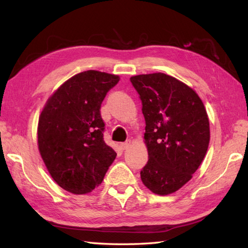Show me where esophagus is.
Listing matches in <instances>:
<instances>
[{"label":"esophagus","mask_w":248,"mask_h":248,"mask_svg":"<svg viewBox=\"0 0 248 248\" xmlns=\"http://www.w3.org/2000/svg\"><path fill=\"white\" fill-rule=\"evenodd\" d=\"M130 144H131V140H125L124 143H121V144H120V147H121V148H123L124 150H125V149H128V148H129Z\"/></svg>","instance_id":"obj_1"}]
</instances>
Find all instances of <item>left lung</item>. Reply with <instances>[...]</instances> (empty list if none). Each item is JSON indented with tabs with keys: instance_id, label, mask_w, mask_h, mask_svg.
<instances>
[{
	"instance_id": "1",
	"label": "left lung",
	"mask_w": 248,
	"mask_h": 248,
	"mask_svg": "<svg viewBox=\"0 0 248 248\" xmlns=\"http://www.w3.org/2000/svg\"><path fill=\"white\" fill-rule=\"evenodd\" d=\"M146 121L148 162L141 181L151 192L168 195L192 179L207 154L210 127L198 94L165 73L131 77Z\"/></svg>"
}]
</instances>
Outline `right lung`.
<instances>
[{"label":"right lung","instance_id":"add662e5","mask_svg":"<svg viewBox=\"0 0 248 248\" xmlns=\"http://www.w3.org/2000/svg\"><path fill=\"white\" fill-rule=\"evenodd\" d=\"M119 77L87 70L70 78L46 101L38 123V148L53 180L81 195L102 182L116 152L103 140L100 108Z\"/></svg>","mask_w":248,"mask_h":248}]
</instances>
